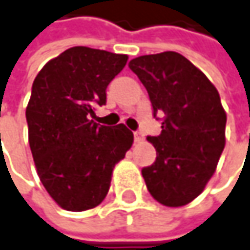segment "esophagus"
<instances>
[{"label": "esophagus", "instance_id": "1", "mask_svg": "<svg viewBox=\"0 0 250 250\" xmlns=\"http://www.w3.org/2000/svg\"><path fill=\"white\" fill-rule=\"evenodd\" d=\"M134 140H136L137 143L143 142V140H145V134H143L142 131H134Z\"/></svg>", "mask_w": 250, "mask_h": 250}]
</instances>
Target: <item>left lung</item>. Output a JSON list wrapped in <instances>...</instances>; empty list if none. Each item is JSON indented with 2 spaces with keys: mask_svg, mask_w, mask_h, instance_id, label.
<instances>
[{
  "mask_svg": "<svg viewBox=\"0 0 250 250\" xmlns=\"http://www.w3.org/2000/svg\"><path fill=\"white\" fill-rule=\"evenodd\" d=\"M130 70L146 87L162 133L148 136L156 162L142 174L150 194L179 208L196 199L213 176L225 148L226 113L209 79L174 51L133 58Z\"/></svg>",
  "mask_w": 250,
  "mask_h": 250,
  "instance_id": "1",
  "label": "left lung"
}]
</instances>
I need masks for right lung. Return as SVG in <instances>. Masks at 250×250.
<instances>
[{
    "label": "right lung",
    "instance_id": "obj_1",
    "mask_svg": "<svg viewBox=\"0 0 250 250\" xmlns=\"http://www.w3.org/2000/svg\"><path fill=\"white\" fill-rule=\"evenodd\" d=\"M127 58L73 47L50 60L33 83L25 110L30 148L42 186L65 210L99 206L114 166L133 145V133L125 125L107 127L91 120Z\"/></svg>",
    "mask_w": 250,
    "mask_h": 250
}]
</instances>
